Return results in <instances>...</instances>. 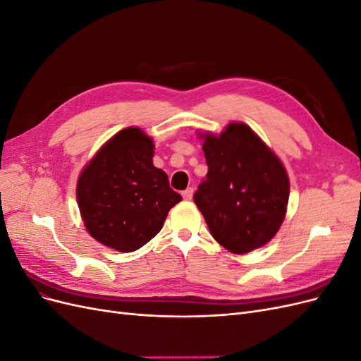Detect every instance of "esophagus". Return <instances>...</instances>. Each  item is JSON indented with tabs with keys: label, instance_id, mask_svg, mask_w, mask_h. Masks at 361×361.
I'll use <instances>...</instances> for the list:
<instances>
[{
	"label": "esophagus",
	"instance_id": "esophagus-1",
	"mask_svg": "<svg viewBox=\"0 0 361 361\" xmlns=\"http://www.w3.org/2000/svg\"><path fill=\"white\" fill-rule=\"evenodd\" d=\"M192 192H194L192 188H187L185 191H182V197H183L185 200H191V199H192Z\"/></svg>",
	"mask_w": 361,
	"mask_h": 361
}]
</instances>
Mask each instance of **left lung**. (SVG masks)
Listing matches in <instances>:
<instances>
[{
	"label": "left lung",
	"instance_id": "obj_1",
	"mask_svg": "<svg viewBox=\"0 0 361 361\" xmlns=\"http://www.w3.org/2000/svg\"><path fill=\"white\" fill-rule=\"evenodd\" d=\"M206 178L194 192L216 243L232 253L265 245L277 233L289 200V179L280 159L244 123L220 137L204 135Z\"/></svg>",
	"mask_w": 361,
	"mask_h": 361
}]
</instances>
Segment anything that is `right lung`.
<instances>
[{"instance_id":"right-lung-1","label":"right lung","mask_w":361,"mask_h":361,"mask_svg":"<svg viewBox=\"0 0 361 361\" xmlns=\"http://www.w3.org/2000/svg\"><path fill=\"white\" fill-rule=\"evenodd\" d=\"M152 158V140L138 128H126L84 169L76 197L96 241L123 253L135 251L159 233L169 211L182 200Z\"/></svg>"}]
</instances>
